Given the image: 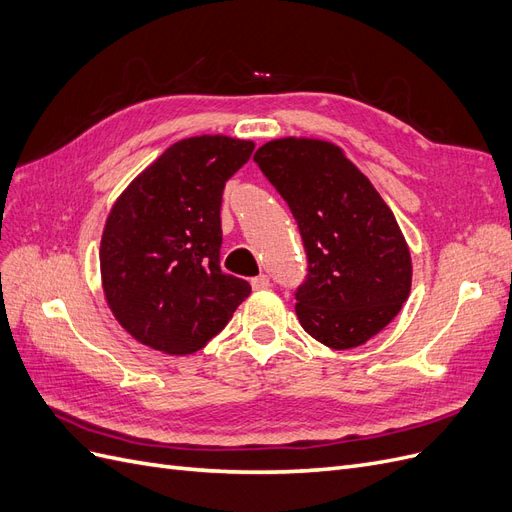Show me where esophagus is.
Masks as SVG:
<instances>
[{"mask_svg": "<svg viewBox=\"0 0 512 512\" xmlns=\"http://www.w3.org/2000/svg\"><path fill=\"white\" fill-rule=\"evenodd\" d=\"M250 284H252V288H254V290H265V288H269V277H267V275L252 277Z\"/></svg>", "mask_w": 512, "mask_h": 512, "instance_id": "obj_1", "label": "esophagus"}]
</instances>
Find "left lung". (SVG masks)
Returning a JSON list of instances; mask_svg holds the SVG:
<instances>
[{"mask_svg":"<svg viewBox=\"0 0 512 512\" xmlns=\"http://www.w3.org/2000/svg\"><path fill=\"white\" fill-rule=\"evenodd\" d=\"M254 160L303 237L309 269L294 305L301 327L333 350L363 346L410 297V247L393 211L331 141L275 138Z\"/></svg>","mask_w":512,"mask_h":512,"instance_id":"left-lung-1","label":"left lung"}]
</instances>
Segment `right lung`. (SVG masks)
<instances>
[{"label": "right lung", "mask_w": 512, "mask_h": 512, "mask_svg": "<svg viewBox=\"0 0 512 512\" xmlns=\"http://www.w3.org/2000/svg\"><path fill=\"white\" fill-rule=\"evenodd\" d=\"M254 147L224 134L183 138L136 175L108 211L102 290L136 342L192 354L250 297V284L220 269V207L226 181Z\"/></svg>", "instance_id": "obj_1"}]
</instances>
